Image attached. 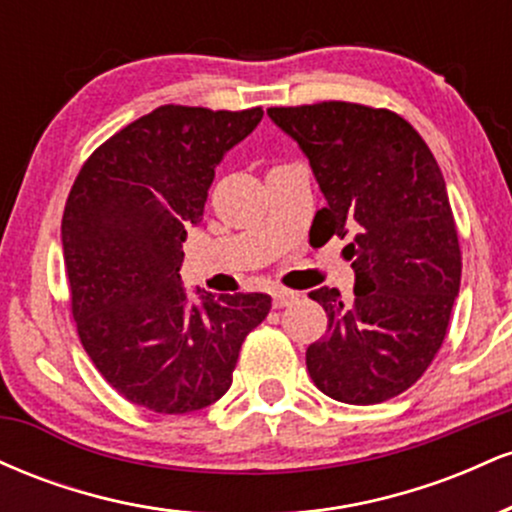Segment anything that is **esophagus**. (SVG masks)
<instances>
[{
    "label": "esophagus",
    "instance_id": "obj_1",
    "mask_svg": "<svg viewBox=\"0 0 512 512\" xmlns=\"http://www.w3.org/2000/svg\"><path fill=\"white\" fill-rule=\"evenodd\" d=\"M296 298H298V293L289 291V289H274V293H272L274 308H286V305H291Z\"/></svg>",
    "mask_w": 512,
    "mask_h": 512
}]
</instances>
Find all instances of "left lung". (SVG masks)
Masks as SVG:
<instances>
[{"mask_svg":"<svg viewBox=\"0 0 512 512\" xmlns=\"http://www.w3.org/2000/svg\"><path fill=\"white\" fill-rule=\"evenodd\" d=\"M301 146L327 207L325 238L351 236L354 296L310 291L327 334L305 351L317 390L346 404H378L409 390L443 344L460 293L462 255L436 158L404 117L325 101L269 108Z\"/></svg>","mask_w":512,"mask_h":512,"instance_id":"8db88e82","label":"left lung"}]
</instances>
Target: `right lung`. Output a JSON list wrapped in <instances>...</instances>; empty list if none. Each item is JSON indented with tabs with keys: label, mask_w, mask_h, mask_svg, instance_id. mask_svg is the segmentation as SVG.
<instances>
[{
	"label": "right lung",
	"mask_w": 512,
	"mask_h": 512,
	"mask_svg": "<svg viewBox=\"0 0 512 512\" xmlns=\"http://www.w3.org/2000/svg\"><path fill=\"white\" fill-rule=\"evenodd\" d=\"M264 110L161 105L98 146L62 216L72 315L93 366L122 397L190 414L226 395L267 293L182 289V243L202 221L214 170Z\"/></svg>",
	"instance_id": "right-lung-1"
}]
</instances>
